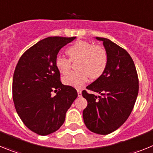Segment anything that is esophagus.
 I'll use <instances>...</instances> for the list:
<instances>
[{
  "instance_id": "1",
  "label": "esophagus",
  "mask_w": 153,
  "mask_h": 153,
  "mask_svg": "<svg viewBox=\"0 0 153 153\" xmlns=\"http://www.w3.org/2000/svg\"><path fill=\"white\" fill-rule=\"evenodd\" d=\"M77 93H78V97H81L82 96V90L80 89H77Z\"/></svg>"
}]
</instances>
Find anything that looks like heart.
<instances>
[{
	"mask_svg": "<svg viewBox=\"0 0 153 153\" xmlns=\"http://www.w3.org/2000/svg\"><path fill=\"white\" fill-rule=\"evenodd\" d=\"M69 59L62 56L55 58L56 70L61 74H67L71 67V61L78 60L76 64L77 70L71 72L63 78V83L67 86L79 87L86 83L89 76L96 79L106 71L108 65L107 52L103 47L93 45L87 41L79 40L66 51Z\"/></svg>",
	"mask_w": 153,
	"mask_h": 153,
	"instance_id": "obj_1",
	"label": "heart"
}]
</instances>
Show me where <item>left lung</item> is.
<instances>
[{
	"label": "left lung",
	"mask_w": 153,
	"mask_h": 153,
	"mask_svg": "<svg viewBox=\"0 0 153 153\" xmlns=\"http://www.w3.org/2000/svg\"><path fill=\"white\" fill-rule=\"evenodd\" d=\"M102 40L108 54L106 71L86 86L82 95L87 100L83 121L91 132L107 135L120 128L129 117L139 93V78L134 62L126 51L109 39Z\"/></svg>",
	"instance_id": "1"
}]
</instances>
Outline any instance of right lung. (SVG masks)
Listing matches in <instances>:
<instances>
[{
  "instance_id": "add662e5",
  "label": "right lung",
  "mask_w": 153,
  "mask_h": 153,
  "mask_svg": "<svg viewBox=\"0 0 153 153\" xmlns=\"http://www.w3.org/2000/svg\"><path fill=\"white\" fill-rule=\"evenodd\" d=\"M49 36L30 47L19 59L13 73L12 93L16 111L28 129L40 136L54 132L77 97L73 86L63 85L55 67L62 47L75 39ZM57 95L52 97V92Z\"/></svg>"
}]
</instances>
